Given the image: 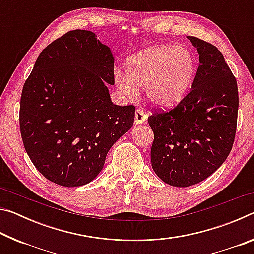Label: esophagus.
I'll list each match as a JSON object with an SVG mask.
<instances>
[{
  "label": "esophagus",
  "instance_id": "1",
  "mask_svg": "<svg viewBox=\"0 0 254 254\" xmlns=\"http://www.w3.org/2000/svg\"><path fill=\"white\" fill-rule=\"evenodd\" d=\"M147 114L144 113V112L142 110L137 109L135 111V115H134V122L135 124H142L144 123L145 121H147Z\"/></svg>",
  "mask_w": 254,
  "mask_h": 254
}]
</instances>
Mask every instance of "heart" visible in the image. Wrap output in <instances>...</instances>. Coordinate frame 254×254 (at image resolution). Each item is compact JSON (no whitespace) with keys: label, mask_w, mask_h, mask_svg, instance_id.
<instances>
[{"label":"heart","mask_w":254,"mask_h":254,"mask_svg":"<svg viewBox=\"0 0 254 254\" xmlns=\"http://www.w3.org/2000/svg\"><path fill=\"white\" fill-rule=\"evenodd\" d=\"M197 72L194 54L184 47L171 45L148 48L128 58L126 75L115 74L120 91L134 96L136 87H144L149 103L170 109L184 100Z\"/></svg>","instance_id":"b5f03b06"}]
</instances>
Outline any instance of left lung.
Instances as JSON below:
<instances>
[{
	"label": "left lung",
	"mask_w": 254,
	"mask_h": 254,
	"mask_svg": "<svg viewBox=\"0 0 254 254\" xmlns=\"http://www.w3.org/2000/svg\"><path fill=\"white\" fill-rule=\"evenodd\" d=\"M187 38L199 55L190 92L175 109L148 119L154 134L152 169L175 187L198 184L220 168L233 147L238 122V84L222 53Z\"/></svg>",
	"instance_id": "obj_1"
}]
</instances>
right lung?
Segmentation results:
<instances>
[{
    "label": "right lung",
    "instance_id": "obj_1",
    "mask_svg": "<svg viewBox=\"0 0 254 254\" xmlns=\"http://www.w3.org/2000/svg\"><path fill=\"white\" fill-rule=\"evenodd\" d=\"M114 57L87 30L67 32L41 51L25 80L20 131L34 167L64 187L91 183L134 122L135 107L111 101Z\"/></svg>",
    "mask_w": 254,
    "mask_h": 254
}]
</instances>
